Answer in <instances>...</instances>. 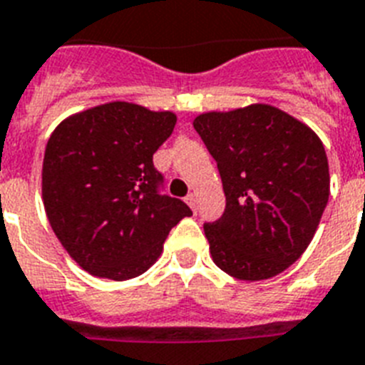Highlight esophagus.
<instances>
[{
	"label": "esophagus",
	"mask_w": 365,
	"mask_h": 365,
	"mask_svg": "<svg viewBox=\"0 0 365 365\" xmlns=\"http://www.w3.org/2000/svg\"><path fill=\"white\" fill-rule=\"evenodd\" d=\"M185 202H187L189 206H191L192 212H195V210H197V195H195V192H189L187 197H185Z\"/></svg>",
	"instance_id": "esophagus-1"
}]
</instances>
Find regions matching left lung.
I'll use <instances>...</instances> for the list:
<instances>
[{
	"instance_id": "left-lung-1",
	"label": "left lung",
	"mask_w": 365,
	"mask_h": 365,
	"mask_svg": "<svg viewBox=\"0 0 365 365\" xmlns=\"http://www.w3.org/2000/svg\"><path fill=\"white\" fill-rule=\"evenodd\" d=\"M227 197L204 225L213 262L242 281L269 279L300 259L330 195L321 138L287 112L250 105L195 118Z\"/></svg>"
}]
</instances>
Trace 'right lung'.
Instances as JSON below:
<instances>
[{"instance_id": "1", "label": "right lung", "mask_w": 365, "mask_h": 365, "mask_svg": "<svg viewBox=\"0 0 365 365\" xmlns=\"http://www.w3.org/2000/svg\"><path fill=\"white\" fill-rule=\"evenodd\" d=\"M176 114L114 101L69 115L50 135L43 202L50 227L78 266L125 281L159 259L168 232L191 210L161 195L153 153Z\"/></svg>"}]
</instances>
